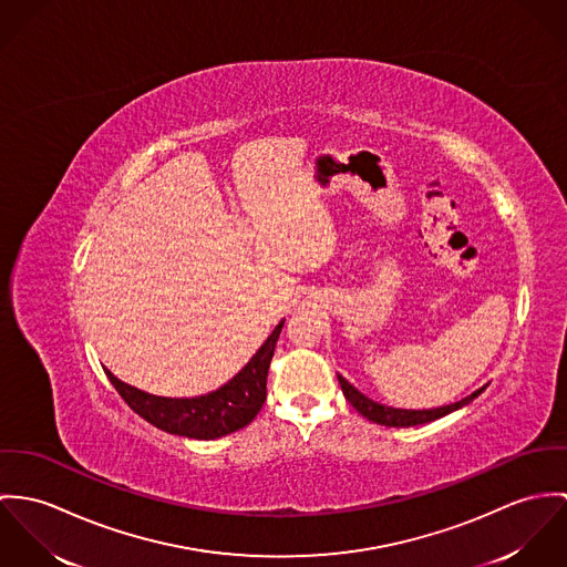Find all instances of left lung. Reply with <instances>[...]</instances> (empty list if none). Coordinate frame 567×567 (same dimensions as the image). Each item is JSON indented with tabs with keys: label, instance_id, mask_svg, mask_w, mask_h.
Returning a JSON list of instances; mask_svg holds the SVG:
<instances>
[{
	"label": "left lung",
	"instance_id": "8db88e82",
	"mask_svg": "<svg viewBox=\"0 0 567 567\" xmlns=\"http://www.w3.org/2000/svg\"><path fill=\"white\" fill-rule=\"evenodd\" d=\"M339 384H341V391L346 395V400L363 415L368 417L370 422L380 424V426H395V429H404V426H417V424H426V422H433V420H440L443 415L470 404L474 398H478L485 386L476 389L474 393H470L467 398L454 402V404H447V406H440V409H422V411H406V409H393V406H384V404H378L374 400H370L368 395H363L357 386H352L348 380L343 377H339Z\"/></svg>",
	"mask_w": 567,
	"mask_h": 567
}]
</instances>
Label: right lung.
<instances>
[{"label":"right lung","instance_id":"right-lung-1","mask_svg":"<svg viewBox=\"0 0 567 567\" xmlns=\"http://www.w3.org/2000/svg\"><path fill=\"white\" fill-rule=\"evenodd\" d=\"M282 323L285 319L271 330V334L237 377L206 395L163 398L130 386L109 370L106 377L111 378L127 406L152 426L189 440H217L248 426L265 404L267 372Z\"/></svg>","mask_w":567,"mask_h":567}]
</instances>
